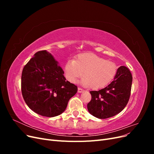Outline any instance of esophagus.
I'll list each match as a JSON object with an SVG mask.
<instances>
[{
    "label": "esophagus",
    "mask_w": 154,
    "mask_h": 154,
    "mask_svg": "<svg viewBox=\"0 0 154 154\" xmlns=\"http://www.w3.org/2000/svg\"><path fill=\"white\" fill-rule=\"evenodd\" d=\"M83 91H84V90H83V88H80V87H78V92L79 93L83 92Z\"/></svg>",
    "instance_id": "esophagus-1"
}]
</instances>
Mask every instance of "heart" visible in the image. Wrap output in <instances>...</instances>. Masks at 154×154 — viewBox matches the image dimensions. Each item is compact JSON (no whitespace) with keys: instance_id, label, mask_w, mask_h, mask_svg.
<instances>
[{"instance_id":"1","label":"heart","mask_w":154,"mask_h":154,"mask_svg":"<svg viewBox=\"0 0 154 154\" xmlns=\"http://www.w3.org/2000/svg\"><path fill=\"white\" fill-rule=\"evenodd\" d=\"M118 67L113 62L92 53H83L74 60H69L64 67L65 76L71 83H76L83 76L81 83L92 88L105 87L113 80Z\"/></svg>"}]
</instances>
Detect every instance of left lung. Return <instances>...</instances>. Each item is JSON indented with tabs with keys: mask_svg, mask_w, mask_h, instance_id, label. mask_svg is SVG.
<instances>
[{
	"mask_svg": "<svg viewBox=\"0 0 154 154\" xmlns=\"http://www.w3.org/2000/svg\"><path fill=\"white\" fill-rule=\"evenodd\" d=\"M132 76L130 70L121 66L109 85L97 91H90L92 96L87 104L89 113L99 119L112 117L127 105L131 92Z\"/></svg>",
	"mask_w": 154,
	"mask_h": 154,
	"instance_id": "8db88e82",
	"label": "left lung"
}]
</instances>
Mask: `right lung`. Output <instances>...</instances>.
<instances>
[{
  "label": "right lung",
  "mask_w": 154,
  "mask_h": 154,
  "mask_svg": "<svg viewBox=\"0 0 154 154\" xmlns=\"http://www.w3.org/2000/svg\"><path fill=\"white\" fill-rule=\"evenodd\" d=\"M47 51H38L22 70V94L36 114L54 117L63 113L78 87L66 81L64 72Z\"/></svg>",
  "instance_id": "1"
}]
</instances>
